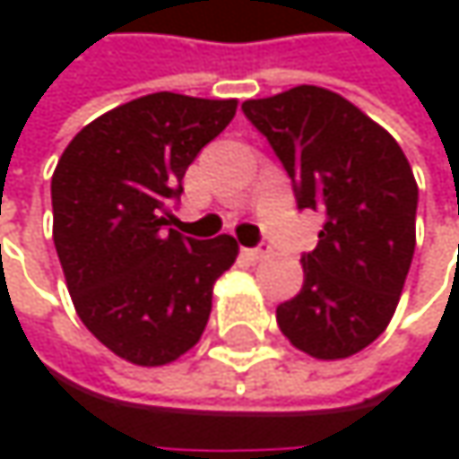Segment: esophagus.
Returning a JSON list of instances; mask_svg holds the SVG:
<instances>
[{
  "instance_id": "34e87169",
  "label": "esophagus",
  "mask_w": 459,
  "mask_h": 459,
  "mask_svg": "<svg viewBox=\"0 0 459 459\" xmlns=\"http://www.w3.org/2000/svg\"><path fill=\"white\" fill-rule=\"evenodd\" d=\"M244 255H247L252 263H260V260L271 257V247H268V244H260V247H255V249H244Z\"/></svg>"
}]
</instances>
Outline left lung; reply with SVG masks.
Here are the masks:
<instances>
[{
  "mask_svg": "<svg viewBox=\"0 0 459 459\" xmlns=\"http://www.w3.org/2000/svg\"><path fill=\"white\" fill-rule=\"evenodd\" d=\"M292 178L300 210H319L303 290L276 308L284 337L334 361L375 342L394 316L414 255L417 183L402 145L342 95L300 84L241 103Z\"/></svg>",
  "mask_w": 459,
  "mask_h": 459,
  "instance_id": "obj_1",
  "label": "left lung"
}]
</instances>
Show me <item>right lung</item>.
<instances>
[{
  "instance_id": "add662e5",
  "label": "right lung",
  "mask_w": 459,
  "mask_h": 459,
  "mask_svg": "<svg viewBox=\"0 0 459 459\" xmlns=\"http://www.w3.org/2000/svg\"><path fill=\"white\" fill-rule=\"evenodd\" d=\"M236 100L153 92L90 122L52 175V241L74 308L119 359L161 367L191 351L212 287L238 255L167 226L196 153L230 125Z\"/></svg>"
}]
</instances>
